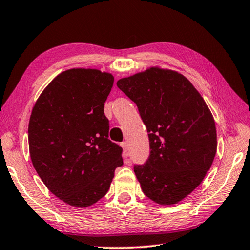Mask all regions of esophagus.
I'll list each match as a JSON object with an SVG mask.
<instances>
[{
  "label": "esophagus",
  "mask_w": 250,
  "mask_h": 250,
  "mask_svg": "<svg viewBox=\"0 0 250 250\" xmlns=\"http://www.w3.org/2000/svg\"><path fill=\"white\" fill-rule=\"evenodd\" d=\"M121 146H122V147H123V149H124V157L127 160V157L129 156V153H128V145H127L126 141H124V142H122Z\"/></svg>",
  "instance_id": "1"
}]
</instances>
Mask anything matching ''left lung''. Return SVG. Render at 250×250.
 <instances>
[{
    "instance_id": "obj_1",
    "label": "left lung",
    "mask_w": 250,
    "mask_h": 250,
    "mask_svg": "<svg viewBox=\"0 0 250 250\" xmlns=\"http://www.w3.org/2000/svg\"><path fill=\"white\" fill-rule=\"evenodd\" d=\"M116 85L137 104L149 136L150 155L134 166L142 192L161 205L182 201L201 185L215 159L211 112L176 71L150 68Z\"/></svg>"
}]
</instances>
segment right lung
<instances>
[{
    "label": "right lung",
    "instance_id": "add662e5",
    "mask_svg": "<svg viewBox=\"0 0 250 250\" xmlns=\"http://www.w3.org/2000/svg\"><path fill=\"white\" fill-rule=\"evenodd\" d=\"M113 75L71 69L48 84L30 116L32 164L48 190L64 203L87 207L103 198L123 165V149L109 139L104 103Z\"/></svg>",
    "mask_w": 250,
    "mask_h": 250
}]
</instances>
